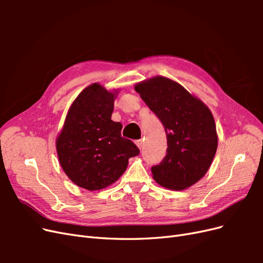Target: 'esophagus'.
Returning <instances> with one entry per match:
<instances>
[{"instance_id": "1", "label": "esophagus", "mask_w": 263, "mask_h": 263, "mask_svg": "<svg viewBox=\"0 0 263 263\" xmlns=\"http://www.w3.org/2000/svg\"><path fill=\"white\" fill-rule=\"evenodd\" d=\"M135 144H136V146H137L139 149H141V147H142V139L136 140V141H135Z\"/></svg>"}]
</instances>
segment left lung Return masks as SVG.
I'll return each instance as SVG.
<instances>
[{
    "label": "left lung",
    "instance_id": "obj_1",
    "mask_svg": "<svg viewBox=\"0 0 263 263\" xmlns=\"http://www.w3.org/2000/svg\"><path fill=\"white\" fill-rule=\"evenodd\" d=\"M135 90L160 119L166 135V155L151 168L155 181L178 191L195 184L210 169L217 150L216 125L210 108L164 77L137 83Z\"/></svg>",
    "mask_w": 263,
    "mask_h": 263
}]
</instances>
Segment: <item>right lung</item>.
Here are the masks:
<instances>
[{
	"instance_id": "1",
	"label": "right lung",
	"mask_w": 263,
	"mask_h": 263,
	"mask_svg": "<svg viewBox=\"0 0 263 263\" xmlns=\"http://www.w3.org/2000/svg\"><path fill=\"white\" fill-rule=\"evenodd\" d=\"M115 92L93 83L71 104L55 148L61 168L78 186L102 190L119 179L128 159L139 155L129 139L122 137L121 123L110 117Z\"/></svg>"
}]
</instances>
